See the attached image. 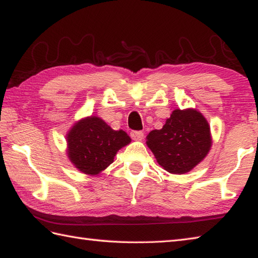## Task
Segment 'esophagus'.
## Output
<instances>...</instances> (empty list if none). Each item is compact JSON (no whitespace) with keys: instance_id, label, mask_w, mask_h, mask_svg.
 I'll return each instance as SVG.
<instances>
[{"instance_id":"obj_1","label":"esophagus","mask_w":258,"mask_h":258,"mask_svg":"<svg viewBox=\"0 0 258 258\" xmlns=\"http://www.w3.org/2000/svg\"><path fill=\"white\" fill-rule=\"evenodd\" d=\"M131 138L134 141H142L144 138V133L141 132V131H132L131 132Z\"/></svg>"}]
</instances>
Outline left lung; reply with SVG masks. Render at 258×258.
Listing matches in <instances>:
<instances>
[{
  "label": "left lung",
  "mask_w": 258,
  "mask_h": 258,
  "mask_svg": "<svg viewBox=\"0 0 258 258\" xmlns=\"http://www.w3.org/2000/svg\"><path fill=\"white\" fill-rule=\"evenodd\" d=\"M146 144L165 171L178 175L188 173L211 150L210 124L195 108H176L161 130L149 133Z\"/></svg>",
  "instance_id": "obj_1"
}]
</instances>
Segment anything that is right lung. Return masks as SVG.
Returning a JSON list of instances; mask_svg holds the SVG:
<instances>
[{
	"mask_svg": "<svg viewBox=\"0 0 258 258\" xmlns=\"http://www.w3.org/2000/svg\"><path fill=\"white\" fill-rule=\"evenodd\" d=\"M131 141L123 130L115 131L101 117L91 115L70 128L67 154L80 172L95 176L111 165L116 153Z\"/></svg>",
	"mask_w": 258,
	"mask_h": 258,
	"instance_id": "obj_1",
	"label": "right lung"
}]
</instances>
